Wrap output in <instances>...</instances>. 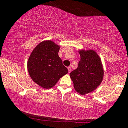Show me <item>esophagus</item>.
Instances as JSON below:
<instances>
[{
    "mask_svg": "<svg viewBox=\"0 0 128 128\" xmlns=\"http://www.w3.org/2000/svg\"><path fill=\"white\" fill-rule=\"evenodd\" d=\"M67 68H68V73H70V72H71V70H72L71 67H67Z\"/></svg>",
    "mask_w": 128,
    "mask_h": 128,
    "instance_id": "esophagus-1",
    "label": "esophagus"
}]
</instances>
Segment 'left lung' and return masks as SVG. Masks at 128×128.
Segmentation results:
<instances>
[{
  "instance_id": "1",
  "label": "left lung",
  "mask_w": 128,
  "mask_h": 128,
  "mask_svg": "<svg viewBox=\"0 0 128 128\" xmlns=\"http://www.w3.org/2000/svg\"><path fill=\"white\" fill-rule=\"evenodd\" d=\"M78 68L70 73L75 90L85 94L94 90L100 84L104 76L100 59L94 51L80 50Z\"/></svg>"
}]
</instances>
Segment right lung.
Listing matches in <instances>:
<instances>
[{
	"mask_svg": "<svg viewBox=\"0 0 128 128\" xmlns=\"http://www.w3.org/2000/svg\"><path fill=\"white\" fill-rule=\"evenodd\" d=\"M60 46L52 41L37 45L29 56L28 70L32 80L44 88H50L68 73L58 56Z\"/></svg>",
	"mask_w": 128,
	"mask_h": 128,
	"instance_id": "obj_1",
	"label": "right lung"
}]
</instances>
